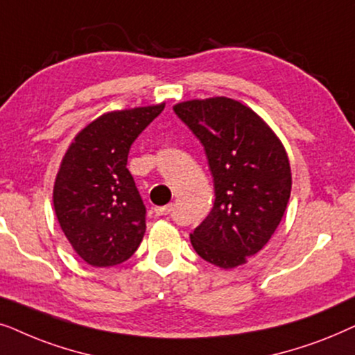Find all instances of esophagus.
I'll list each match as a JSON object with an SVG mask.
<instances>
[{
	"label": "esophagus",
	"mask_w": 355,
	"mask_h": 355,
	"mask_svg": "<svg viewBox=\"0 0 355 355\" xmlns=\"http://www.w3.org/2000/svg\"><path fill=\"white\" fill-rule=\"evenodd\" d=\"M175 211V205L173 202H170V205L167 206H157L154 207V212L157 216H167V214H172V212Z\"/></svg>",
	"instance_id": "1"
}]
</instances>
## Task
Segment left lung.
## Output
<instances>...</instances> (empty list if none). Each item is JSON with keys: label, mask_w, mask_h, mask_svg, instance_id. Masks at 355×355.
Masks as SVG:
<instances>
[{"label": "left lung", "mask_w": 355, "mask_h": 355, "mask_svg": "<svg viewBox=\"0 0 355 355\" xmlns=\"http://www.w3.org/2000/svg\"><path fill=\"white\" fill-rule=\"evenodd\" d=\"M206 150L214 206L190 234L202 259L230 269L269 242L291 198V165L271 128L243 103L227 97L173 107Z\"/></svg>", "instance_id": "8db88e82"}]
</instances>
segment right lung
Here are the masks:
<instances>
[{"instance_id": "right-lung-1", "label": "right lung", "mask_w": 355, "mask_h": 355, "mask_svg": "<svg viewBox=\"0 0 355 355\" xmlns=\"http://www.w3.org/2000/svg\"><path fill=\"white\" fill-rule=\"evenodd\" d=\"M165 103L110 112L76 136L53 187L60 227L84 261L97 268L126 261L146 232V206L131 177L135 139Z\"/></svg>"}]
</instances>
